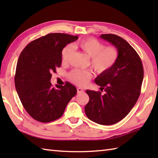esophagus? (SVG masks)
<instances>
[{
	"mask_svg": "<svg viewBox=\"0 0 158 158\" xmlns=\"http://www.w3.org/2000/svg\"><path fill=\"white\" fill-rule=\"evenodd\" d=\"M84 92V89H83V88H77V93L78 94H80V93H82Z\"/></svg>",
	"mask_w": 158,
	"mask_h": 158,
	"instance_id": "1",
	"label": "esophagus"
}]
</instances>
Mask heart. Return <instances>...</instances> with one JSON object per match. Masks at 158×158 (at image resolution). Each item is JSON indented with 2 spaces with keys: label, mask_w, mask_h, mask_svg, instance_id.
Returning <instances> with one entry per match:
<instances>
[{
  "label": "heart",
  "mask_w": 158,
  "mask_h": 158,
  "mask_svg": "<svg viewBox=\"0 0 158 158\" xmlns=\"http://www.w3.org/2000/svg\"><path fill=\"white\" fill-rule=\"evenodd\" d=\"M81 50L89 58L90 65L97 73H104L115 65L119 56V52L114 46H106L95 38L89 37L80 40L72 45H66L62 49L61 56L63 62H68L71 58L74 49ZM92 77L89 70L74 69L69 73L70 80L75 84L84 86Z\"/></svg>",
  "instance_id": "obj_1"
}]
</instances>
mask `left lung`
I'll return each instance as SVG.
<instances>
[{
  "label": "left lung",
  "instance_id": "1",
  "mask_svg": "<svg viewBox=\"0 0 158 158\" xmlns=\"http://www.w3.org/2000/svg\"><path fill=\"white\" fill-rule=\"evenodd\" d=\"M100 37L115 46L119 56L111 69L95 79L105 94L86 90L89 100L85 112L94 122L112 125L123 119L135 106L140 94L144 71L138 53L126 40L113 34Z\"/></svg>",
  "mask_w": 158,
  "mask_h": 158
}]
</instances>
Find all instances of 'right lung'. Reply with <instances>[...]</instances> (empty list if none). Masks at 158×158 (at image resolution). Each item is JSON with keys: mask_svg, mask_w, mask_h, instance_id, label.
Listing matches in <instances>:
<instances>
[{"mask_svg": "<svg viewBox=\"0 0 158 158\" xmlns=\"http://www.w3.org/2000/svg\"><path fill=\"white\" fill-rule=\"evenodd\" d=\"M78 36L50 33L32 41L19 55L15 85L23 106L33 119L47 123L63 115L66 105L77 94L71 83L53 88L52 73L61 66L62 49Z\"/></svg>", "mask_w": 158, "mask_h": 158, "instance_id": "1", "label": "right lung"}]
</instances>
